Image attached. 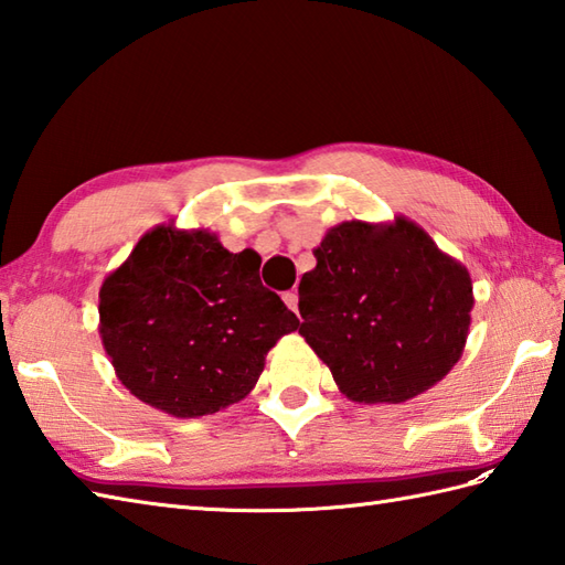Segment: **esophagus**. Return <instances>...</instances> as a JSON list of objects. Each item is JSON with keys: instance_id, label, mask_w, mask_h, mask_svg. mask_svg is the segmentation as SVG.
Here are the masks:
<instances>
[{"instance_id": "1", "label": "esophagus", "mask_w": 565, "mask_h": 565, "mask_svg": "<svg viewBox=\"0 0 565 565\" xmlns=\"http://www.w3.org/2000/svg\"><path fill=\"white\" fill-rule=\"evenodd\" d=\"M284 303L289 306L291 310H298V294L296 291H286L284 294Z\"/></svg>"}]
</instances>
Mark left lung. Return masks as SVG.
<instances>
[{
	"label": "left lung",
	"instance_id": "obj_1",
	"mask_svg": "<svg viewBox=\"0 0 565 565\" xmlns=\"http://www.w3.org/2000/svg\"><path fill=\"white\" fill-rule=\"evenodd\" d=\"M298 286L301 338L354 403H405L463 354L473 281L405 215L344 221L313 249Z\"/></svg>",
	"mask_w": 565,
	"mask_h": 565
}]
</instances>
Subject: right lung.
<instances>
[{"label": "right lung", "instance_id": "right-lung-1", "mask_svg": "<svg viewBox=\"0 0 565 565\" xmlns=\"http://www.w3.org/2000/svg\"><path fill=\"white\" fill-rule=\"evenodd\" d=\"M255 249L206 227L154 225L99 289V334L118 381L172 417H201L255 388L298 318L259 281Z\"/></svg>", "mask_w": 565, "mask_h": 565}]
</instances>
